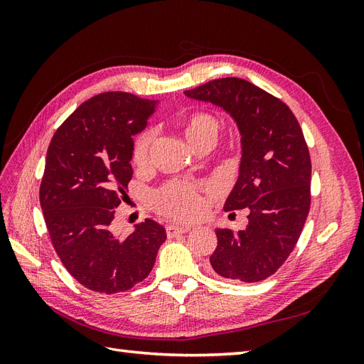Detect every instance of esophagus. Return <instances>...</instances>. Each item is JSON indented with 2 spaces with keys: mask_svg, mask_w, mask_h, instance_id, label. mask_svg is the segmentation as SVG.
Returning a JSON list of instances; mask_svg holds the SVG:
<instances>
[{
  "mask_svg": "<svg viewBox=\"0 0 364 364\" xmlns=\"http://www.w3.org/2000/svg\"><path fill=\"white\" fill-rule=\"evenodd\" d=\"M188 230H190V226H178V225H168L167 228H165V232H167V237H168V238L178 237V235H181V234L188 232Z\"/></svg>",
  "mask_w": 364,
  "mask_h": 364,
  "instance_id": "34e87169",
  "label": "esophagus"
}]
</instances>
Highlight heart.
<instances>
[{"instance_id": "b5f03b06", "label": "heart", "mask_w": 364, "mask_h": 364, "mask_svg": "<svg viewBox=\"0 0 364 364\" xmlns=\"http://www.w3.org/2000/svg\"><path fill=\"white\" fill-rule=\"evenodd\" d=\"M218 119L208 112H196L185 121V135L193 146L205 138H217ZM155 134L151 129L142 130L132 146V162L144 167L150 161V151ZM153 206L164 215L178 220H188L202 211V197L197 185L186 182H168L153 193Z\"/></svg>"}]
</instances>
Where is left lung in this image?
<instances>
[{
  "instance_id": "1",
  "label": "left lung",
  "mask_w": 364,
  "mask_h": 364,
  "mask_svg": "<svg viewBox=\"0 0 364 364\" xmlns=\"http://www.w3.org/2000/svg\"><path fill=\"white\" fill-rule=\"evenodd\" d=\"M185 95L232 115L243 147L225 211L246 208L249 223L243 230H215L211 267L228 279H266L293 252L310 213L311 158L299 121L278 97L238 77L211 80Z\"/></svg>"
}]
</instances>
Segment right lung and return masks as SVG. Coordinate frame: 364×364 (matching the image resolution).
I'll return each mask as SVG.
<instances>
[{
	"label": "right lung",
	"mask_w": 364,
	"mask_h": 364,
	"mask_svg": "<svg viewBox=\"0 0 364 364\" xmlns=\"http://www.w3.org/2000/svg\"><path fill=\"white\" fill-rule=\"evenodd\" d=\"M159 102L103 92L82 103L53 135L39 202L51 245L71 277L97 293L135 287L155 266L167 238L146 218L130 235L111 230L132 179V136L159 111Z\"/></svg>",
	"instance_id": "right-lung-1"
}]
</instances>
